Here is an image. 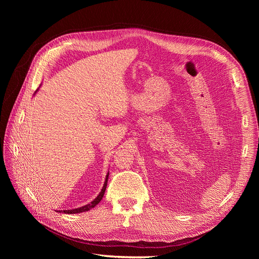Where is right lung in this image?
I'll list each match as a JSON object with an SVG mask.
<instances>
[{"mask_svg": "<svg viewBox=\"0 0 259 259\" xmlns=\"http://www.w3.org/2000/svg\"><path fill=\"white\" fill-rule=\"evenodd\" d=\"M108 177H109V173L107 174L106 176V180H105V184H104V187L103 189H101L100 193L97 195L96 199H94V201H92L91 203H89V204H86L82 207H77V208H73V209H68V210H64L65 214H77V213H82V211H86V210H90L91 208L95 207L98 203L101 201V199H103L104 194H105V191H106V188H107V183H108ZM62 210H59V213H61Z\"/></svg>", "mask_w": 259, "mask_h": 259, "instance_id": "obj_1", "label": "right lung"}]
</instances>
